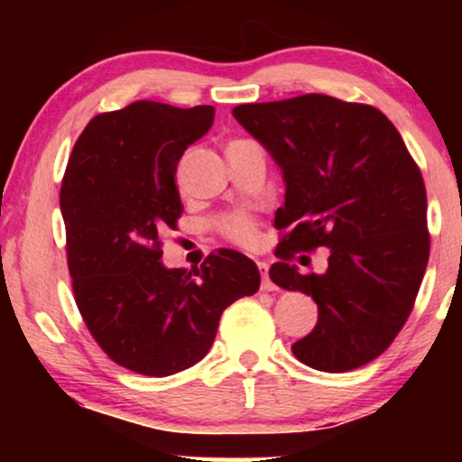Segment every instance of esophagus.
<instances>
[{
  "instance_id": "esophagus-1",
  "label": "esophagus",
  "mask_w": 462,
  "mask_h": 462,
  "mask_svg": "<svg viewBox=\"0 0 462 462\" xmlns=\"http://www.w3.org/2000/svg\"><path fill=\"white\" fill-rule=\"evenodd\" d=\"M258 271H261V275H263V283H261L263 292H273L275 283L269 280V264L264 261H258Z\"/></svg>"
}]
</instances>
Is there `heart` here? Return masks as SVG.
<instances>
[{"mask_svg":"<svg viewBox=\"0 0 462 462\" xmlns=\"http://www.w3.org/2000/svg\"><path fill=\"white\" fill-rule=\"evenodd\" d=\"M223 229H225L226 236L233 239V242H237V244H242V245H254L256 239H258L254 220L248 218V217H244V214H237V217L225 218Z\"/></svg>","mask_w":462,"mask_h":462,"instance_id":"heart-1","label":"heart"}]
</instances>
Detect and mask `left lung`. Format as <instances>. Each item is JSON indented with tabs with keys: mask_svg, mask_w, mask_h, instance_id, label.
Segmentation results:
<instances>
[{
	"mask_svg": "<svg viewBox=\"0 0 462 462\" xmlns=\"http://www.w3.org/2000/svg\"><path fill=\"white\" fill-rule=\"evenodd\" d=\"M233 117L286 185L275 226L288 236L271 282L318 302V324L292 353L321 372L372 362L406 324L429 261L425 182L402 134L374 106L326 94L237 105ZM319 245L331 250L326 274L287 263Z\"/></svg>",
	"mask_w": 462,
	"mask_h": 462,
	"instance_id": "1",
	"label": "left lung"
}]
</instances>
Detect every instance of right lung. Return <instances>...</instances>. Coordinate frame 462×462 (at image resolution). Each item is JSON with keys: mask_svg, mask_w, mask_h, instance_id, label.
<instances>
[{"mask_svg": "<svg viewBox=\"0 0 462 462\" xmlns=\"http://www.w3.org/2000/svg\"><path fill=\"white\" fill-rule=\"evenodd\" d=\"M212 122L210 105L138 100L103 113L81 132L62 179L81 318L113 362L144 376L204 359L225 309L261 286L256 263L236 250H218L191 271L162 263L160 236L182 212L176 168Z\"/></svg>", "mask_w": 462, "mask_h": 462, "instance_id": "add662e5", "label": "right lung"}]
</instances>
